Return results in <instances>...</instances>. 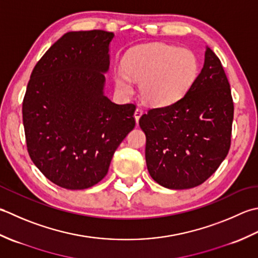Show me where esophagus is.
Returning a JSON list of instances; mask_svg holds the SVG:
<instances>
[{
  "label": "esophagus",
  "mask_w": 258,
  "mask_h": 258,
  "mask_svg": "<svg viewBox=\"0 0 258 258\" xmlns=\"http://www.w3.org/2000/svg\"><path fill=\"white\" fill-rule=\"evenodd\" d=\"M143 113H144V110L141 109L140 107H138L136 109V111H135V119H136V121H137V123H138V121H139V119H140V117L141 115H143Z\"/></svg>",
  "instance_id": "esophagus-1"
}]
</instances>
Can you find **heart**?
Returning a JSON list of instances; mask_svg holds the SVG:
<instances>
[{
    "label": "heart",
    "instance_id": "b5f03b06",
    "mask_svg": "<svg viewBox=\"0 0 258 258\" xmlns=\"http://www.w3.org/2000/svg\"><path fill=\"white\" fill-rule=\"evenodd\" d=\"M123 69L114 73L120 91H133V78L141 82V96L147 102L165 106L179 100L190 89L198 77L199 61L188 49L152 43L129 50L123 57Z\"/></svg>",
    "mask_w": 258,
    "mask_h": 258
}]
</instances>
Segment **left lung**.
<instances>
[{
  "label": "left lung",
  "mask_w": 258,
  "mask_h": 258,
  "mask_svg": "<svg viewBox=\"0 0 258 258\" xmlns=\"http://www.w3.org/2000/svg\"><path fill=\"white\" fill-rule=\"evenodd\" d=\"M234 102L222 62L209 48L187 93L169 106L151 108L139 124L152 179L169 189L202 185L227 156Z\"/></svg>",
  "instance_id": "left-lung-1"
}]
</instances>
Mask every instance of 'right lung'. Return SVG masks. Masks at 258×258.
<instances>
[{"label":"right lung","instance_id":"1","mask_svg":"<svg viewBox=\"0 0 258 258\" xmlns=\"http://www.w3.org/2000/svg\"><path fill=\"white\" fill-rule=\"evenodd\" d=\"M112 32H68L36 63L22 104L28 152L66 189H86L107 175L115 149L135 128L134 103L103 94Z\"/></svg>","mask_w":258,"mask_h":258}]
</instances>
